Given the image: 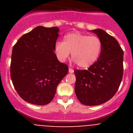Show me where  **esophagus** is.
<instances>
[{"label":"esophagus","mask_w":133,"mask_h":133,"mask_svg":"<svg viewBox=\"0 0 133 133\" xmlns=\"http://www.w3.org/2000/svg\"><path fill=\"white\" fill-rule=\"evenodd\" d=\"M69 72H70V73H73L74 72V70L72 69H70V68H69Z\"/></svg>","instance_id":"1"}]
</instances>
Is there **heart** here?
Listing matches in <instances>:
<instances>
[{
  "label": "heart",
  "mask_w": 133,
  "mask_h": 133,
  "mask_svg": "<svg viewBox=\"0 0 133 133\" xmlns=\"http://www.w3.org/2000/svg\"><path fill=\"white\" fill-rule=\"evenodd\" d=\"M103 49V43L97 36H89L80 32L68 33L63 42L55 44V50L58 59L62 62L71 56L82 69H87L95 64L99 58Z\"/></svg>",
  "instance_id": "obj_1"
}]
</instances>
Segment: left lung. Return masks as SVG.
<instances>
[{
    "label": "left lung",
    "mask_w": 133,
    "mask_h": 133,
    "mask_svg": "<svg viewBox=\"0 0 133 133\" xmlns=\"http://www.w3.org/2000/svg\"><path fill=\"white\" fill-rule=\"evenodd\" d=\"M101 38L103 49L97 61L88 70H75V91L83 104L106 103L118 89L123 75V50L118 41L102 29L92 30Z\"/></svg>",
    "instance_id": "1"
}]
</instances>
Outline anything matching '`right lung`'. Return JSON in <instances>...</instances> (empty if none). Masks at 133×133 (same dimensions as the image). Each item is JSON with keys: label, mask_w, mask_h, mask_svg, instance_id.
Listing matches in <instances>:
<instances>
[{"label": "right lung", "mask_w": 133, "mask_h": 133, "mask_svg": "<svg viewBox=\"0 0 133 133\" xmlns=\"http://www.w3.org/2000/svg\"><path fill=\"white\" fill-rule=\"evenodd\" d=\"M58 32V27L38 26L21 36L12 48L10 77L26 102L49 104L69 72L68 65L59 62L54 52Z\"/></svg>", "instance_id": "obj_1"}]
</instances>
